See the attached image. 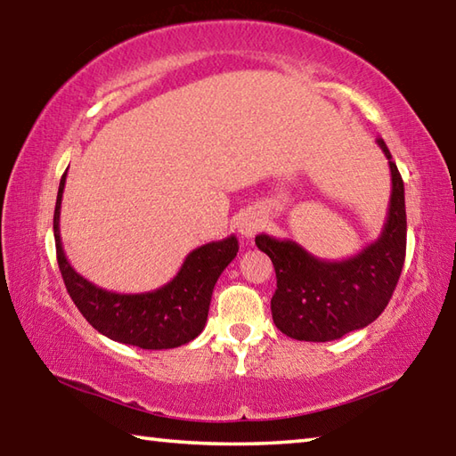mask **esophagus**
I'll return each instance as SVG.
<instances>
[{"label":"esophagus","mask_w":456,"mask_h":456,"mask_svg":"<svg viewBox=\"0 0 456 456\" xmlns=\"http://www.w3.org/2000/svg\"><path fill=\"white\" fill-rule=\"evenodd\" d=\"M237 229L245 239L256 237L259 231L264 229V217H261L257 211H245L237 221Z\"/></svg>","instance_id":"34e87169"}]
</instances>
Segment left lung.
Segmentation results:
<instances>
[{"label": "left lung", "mask_w": 456, "mask_h": 456, "mask_svg": "<svg viewBox=\"0 0 456 456\" xmlns=\"http://www.w3.org/2000/svg\"><path fill=\"white\" fill-rule=\"evenodd\" d=\"M392 192L380 237L358 256L323 261L289 239L257 235L256 245L275 267L272 315L277 330L302 342H331L366 328L388 305L406 256L404 183L382 138Z\"/></svg>", "instance_id": "1"}]
</instances>
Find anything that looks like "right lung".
Returning a JSON list of instances; mask_svg holds the SVG:
<instances>
[{
    "label": "right lung",
    "mask_w": 456,
    "mask_h": 456,
    "mask_svg": "<svg viewBox=\"0 0 456 456\" xmlns=\"http://www.w3.org/2000/svg\"><path fill=\"white\" fill-rule=\"evenodd\" d=\"M66 173L61 175L53 239L66 289L80 314L100 334L114 342L138 346L142 350H168L189 344L203 331L209 314L213 288L239 251L237 237L231 235L191 251L171 281L144 293H117L98 288L68 264L60 239V205Z\"/></svg>",
    "instance_id": "right-lung-1"
}]
</instances>
